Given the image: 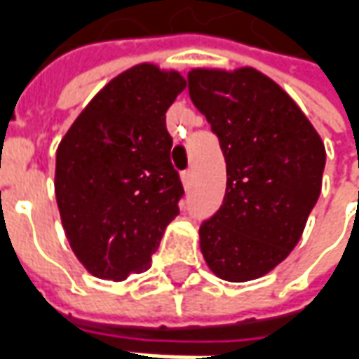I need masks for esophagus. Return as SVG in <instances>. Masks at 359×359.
<instances>
[{
	"mask_svg": "<svg viewBox=\"0 0 359 359\" xmlns=\"http://www.w3.org/2000/svg\"><path fill=\"white\" fill-rule=\"evenodd\" d=\"M192 179H194V172H192V169H188V171L182 172V184H184L187 188L192 184Z\"/></svg>",
	"mask_w": 359,
	"mask_h": 359,
	"instance_id": "obj_1",
	"label": "esophagus"
}]
</instances>
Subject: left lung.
<instances>
[{
  "instance_id": "obj_1",
  "label": "left lung",
  "mask_w": 359,
  "mask_h": 359,
  "mask_svg": "<svg viewBox=\"0 0 359 359\" xmlns=\"http://www.w3.org/2000/svg\"><path fill=\"white\" fill-rule=\"evenodd\" d=\"M188 92L226 163L223 205L200 226L203 259L231 283L264 277L298 244L321 194L323 142L292 97L252 67L192 69Z\"/></svg>"
}]
</instances>
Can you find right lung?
Segmentation results:
<instances>
[{
	"label": "right lung",
	"instance_id": "1",
	"mask_svg": "<svg viewBox=\"0 0 359 359\" xmlns=\"http://www.w3.org/2000/svg\"><path fill=\"white\" fill-rule=\"evenodd\" d=\"M187 88L177 71L140 63L107 82L59 144L55 198L88 273L125 280L151 265L184 194L165 113Z\"/></svg>",
	"mask_w": 359,
	"mask_h": 359
}]
</instances>
